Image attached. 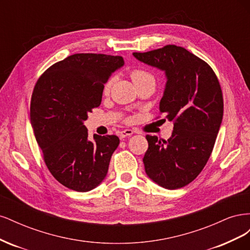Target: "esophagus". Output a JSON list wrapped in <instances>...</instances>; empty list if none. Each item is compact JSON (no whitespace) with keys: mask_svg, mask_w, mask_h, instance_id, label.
Returning a JSON list of instances; mask_svg holds the SVG:
<instances>
[{"mask_svg":"<svg viewBox=\"0 0 250 250\" xmlns=\"http://www.w3.org/2000/svg\"><path fill=\"white\" fill-rule=\"evenodd\" d=\"M132 133H133V131L131 129H125V130L120 131L119 135H120L121 139H124V138H127V137H130V135H132Z\"/></svg>","mask_w":250,"mask_h":250,"instance_id":"34e87169","label":"esophagus"}]
</instances>
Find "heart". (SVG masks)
<instances>
[{
    "label": "heart",
    "mask_w": 250,
    "mask_h": 250,
    "mask_svg": "<svg viewBox=\"0 0 250 250\" xmlns=\"http://www.w3.org/2000/svg\"><path fill=\"white\" fill-rule=\"evenodd\" d=\"M131 79L134 83H138L140 81H144V80H154L153 76L150 73L143 71V70H135L131 73ZM111 85V81H108L105 85V90H108L109 87Z\"/></svg>",
    "instance_id": "1"
}]
</instances>
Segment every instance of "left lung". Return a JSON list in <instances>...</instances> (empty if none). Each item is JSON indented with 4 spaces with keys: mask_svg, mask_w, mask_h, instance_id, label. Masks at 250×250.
<instances>
[{
    "mask_svg": "<svg viewBox=\"0 0 250 250\" xmlns=\"http://www.w3.org/2000/svg\"><path fill=\"white\" fill-rule=\"evenodd\" d=\"M132 55L165 72L160 111L174 122L168 141L146 135V174L168 190L183 188L199 175L213 151L223 118L220 84L211 67L183 47L168 44Z\"/></svg>",
    "mask_w": 250,
    "mask_h": 250,
    "instance_id": "left-lung-1",
    "label": "left lung"
}]
</instances>
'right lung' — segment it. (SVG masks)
I'll return each mask as SVG.
<instances>
[{
  "mask_svg": "<svg viewBox=\"0 0 250 250\" xmlns=\"http://www.w3.org/2000/svg\"><path fill=\"white\" fill-rule=\"evenodd\" d=\"M123 65L121 56L81 53L51 65L36 82L30 105L35 139L52 175L71 190L88 192L106 177L120 140L98 134L89 140L84 121Z\"/></svg>",
  "mask_w": 250,
  "mask_h": 250,
  "instance_id": "obj_1",
  "label": "right lung"
}]
</instances>
